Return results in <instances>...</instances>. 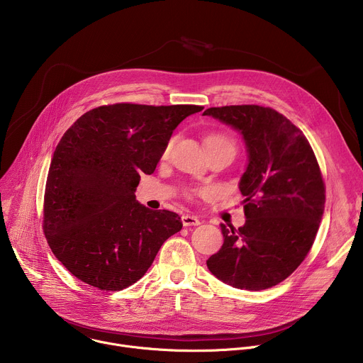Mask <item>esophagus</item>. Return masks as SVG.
<instances>
[{"instance_id":"esophagus-1","label":"esophagus","mask_w":363,"mask_h":363,"mask_svg":"<svg viewBox=\"0 0 363 363\" xmlns=\"http://www.w3.org/2000/svg\"><path fill=\"white\" fill-rule=\"evenodd\" d=\"M182 224H184L185 227H189V225H199L201 221H199V218L195 217V216L185 214V216H182Z\"/></svg>"}]
</instances>
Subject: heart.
I'll list each match as a JSON object with an SVG mask.
<instances>
[{"label": "heart", "instance_id": "obj_1", "mask_svg": "<svg viewBox=\"0 0 363 363\" xmlns=\"http://www.w3.org/2000/svg\"><path fill=\"white\" fill-rule=\"evenodd\" d=\"M205 142H206V145H221V146H227V147H230L231 150L235 152V146H234L233 139L228 138V136H225V135H211V136L206 138ZM169 147H171V143L167 146L165 155L169 152ZM198 192H199V194H208V192H213V188H202V189H199Z\"/></svg>", "mask_w": 363, "mask_h": 363}]
</instances>
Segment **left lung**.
Masks as SVG:
<instances>
[{
	"mask_svg": "<svg viewBox=\"0 0 363 363\" xmlns=\"http://www.w3.org/2000/svg\"><path fill=\"white\" fill-rule=\"evenodd\" d=\"M241 133L247 168L240 179L245 224H221L224 244L206 266L225 284L264 290L287 279L313 245L325 184L312 146L287 118L257 105L206 109Z\"/></svg>",
	"mask_w": 363,
	"mask_h": 363,
	"instance_id": "left-lung-1",
	"label": "left lung"
}]
</instances>
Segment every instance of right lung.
Masks as SVG:
<instances>
[{
  "instance_id": "add662e5",
  "label": "right lung",
  "mask_w": 363,
  "mask_h": 363,
  "mask_svg": "<svg viewBox=\"0 0 363 363\" xmlns=\"http://www.w3.org/2000/svg\"><path fill=\"white\" fill-rule=\"evenodd\" d=\"M202 109L118 103L86 112L66 130L48 169L43 228L74 277L99 290L126 289L181 231L178 214L146 208L135 192L175 128Z\"/></svg>"
}]
</instances>
